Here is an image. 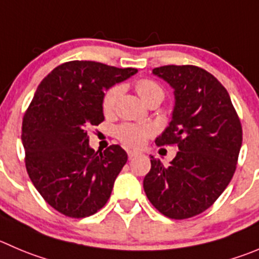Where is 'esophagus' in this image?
Wrapping results in <instances>:
<instances>
[{
  "instance_id": "obj_1",
  "label": "esophagus",
  "mask_w": 259,
  "mask_h": 259,
  "mask_svg": "<svg viewBox=\"0 0 259 259\" xmlns=\"http://www.w3.org/2000/svg\"><path fill=\"white\" fill-rule=\"evenodd\" d=\"M127 154H128V157H130V159H134V157L139 156L140 152L139 151H134V150H128Z\"/></svg>"
}]
</instances>
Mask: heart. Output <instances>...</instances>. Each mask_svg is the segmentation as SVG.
I'll use <instances>...</instances> for the list:
<instances>
[{
  "label": "heart",
  "mask_w": 259,
  "mask_h": 259,
  "mask_svg": "<svg viewBox=\"0 0 259 259\" xmlns=\"http://www.w3.org/2000/svg\"><path fill=\"white\" fill-rule=\"evenodd\" d=\"M136 91L144 103H147L152 98H164V90L161 86L155 81L149 78H142L136 82ZM122 94V88L115 85L110 88L103 98V110L105 114H110L114 110L115 104ZM152 128L150 125H137V124H122L117 128V136L120 141L127 146L140 147L146 142L152 135Z\"/></svg>",
  "instance_id": "1"
}]
</instances>
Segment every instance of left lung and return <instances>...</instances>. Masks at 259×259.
I'll return each instance as SVG.
<instances>
[{"mask_svg":"<svg viewBox=\"0 0 259 259\" xmlns=\"http://www.w3.org/2000/svg\"><path fill=\"white\" fill-rule=\"evenodd\" d=\"M152 73L174 89L176 99L170 123L155 142L179 151L169 166L151 156L144 189L162 215L183 220L207 210L230 183L242 124L226 89L203 68L170 65Z\"/></svg>","mask_w":259,"mask_h":259,"instance_id":"left-lung-1","label":"left lung"}]
</instances>
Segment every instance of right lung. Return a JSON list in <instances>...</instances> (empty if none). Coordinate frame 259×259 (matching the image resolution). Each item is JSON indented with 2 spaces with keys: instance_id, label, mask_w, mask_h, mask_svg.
Listing matches in <instances>:
<instances>
[{
  "instance_id": "1",
  "label": "right lung",
  "mask_w": 259,
  "mask_h": 259,
  "mask_svg": "<svg viewBox=\"0 0 259 259\" xmlns=\"http://www.w3.org/2000/svg\"><path fill=\"white\" fill-rule=\"evenodd\" d=\"M136 72L131 67L71 61L39 83L24 115L21 141L29 178L58 212L86 218L109 199L127 154L119 145L95 152L88 130L104 120V90Z\"/></svg>"
}]
</instances>
